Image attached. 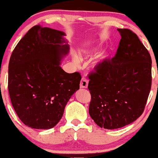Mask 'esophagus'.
Masks as SVG:
<instances>
[{
    "mask_svg": "<svg viewBox=\"0 0 158 158\" xmlns=\"http://www.w3.org/2000/svg\"><path fill=\"white\" fill-rule=\"evenodd\" d=\"M88 85V79L85 78H82L80 82V88H87Z\"/></svg>",
    "mask_w": 158,
    "mask_h": 158,
    "instance_id": "obj_1",
    "label": "esophagus"
}]
</instances>
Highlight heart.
<instances>
[{
  "label": "heart",
  "instance_id": "b5f03b06",
  "mask_svg": "<svg viewBox=\"0 0 158 158\" xmlns=\"http://www.w3.org/2000/svg\"><path fill=\"white\" fill-rule=\"evenodd\" d=\"M103 48V43L101 41H97V42L94 43L93 44L90 45L88 48L81 49V53L85 56V58H90L92 56H94L95 55L100 51ZM110 53L108 52H104L102 54H100L99 58L97 59V61L94 63V67H97L99 65L102 64L104 61H106L107 59H109ZM73 59L76 63H79V59L75 54L73 55Z\"/></svg>",
  "mask_w": 158,
  "mask_h": 158
}]
</instances>
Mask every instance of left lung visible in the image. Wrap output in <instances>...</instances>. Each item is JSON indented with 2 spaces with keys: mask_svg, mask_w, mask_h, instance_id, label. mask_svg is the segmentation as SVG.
I'll return each instance as SVG.
<instances>
[{
  "mask_svg": "<svg viewBox=\"0 0 158 158\" xmlns=\"http://www.w3.org/2000/svg\"><path fill=\"white\" fill-rule=\"evenodd\" d=\"M117 30L121 40L115 56L89 75V114L106 129L122 128L140 117L152 85V59L147 49L131 30Z\"/></svg>",
  "mask_w": 158,
  "mask_h": 158,
  "instance_id": "8db88e82",
  "label": "left lung"
}]
</instances>
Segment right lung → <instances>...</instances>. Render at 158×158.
Instances as JSON below:
<instances>
[{
  "instance_id": "1",
  "label": "right lung",
  "mask_w": 158,
  "mask_h": 158,
  "mask_svg": "<svg viewBox=\"0 0 158 158\" xmlns=\"http://www.w3.org/2000/svg\"><path fill=\"white\" fill-rule=\"evenodd\" d=\"M64 32L36 25L16 45L9 63L8 89L19 119L35 129L59 122L69 99L79 89L77 72L60 66L70 47Z\"/></svg>"
}]
</instances>
